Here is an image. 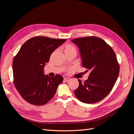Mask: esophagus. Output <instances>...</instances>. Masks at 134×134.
Segmentation results:
<instances>
[{
	"label": "esophagus",
	"instance_id": "obj_1",
	"mask_svg": "<svg viewBox=\"0 0 134 134\" xmlns=\"http://www.w3.org/2000/svg\"><path fill=\"white\" fill-rule=\"evenodd\" d=\"M64 80L66 81H69L70 80H71V78H65V79H64Z\"/></svg>",
	"mask_w": 134,
	"mask_h": 134
}]
</instances>
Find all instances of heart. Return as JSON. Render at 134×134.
Wrapping results in <instances>:
<instances>
[{"instance_id":"b5f03b06","label":"heart","mask_w":134,"mask_h":134,"mask_svg":"<svg viewBox=\"0 0 134 134\" xmlns=\"http://www.w3.org/2000/svg\"><path fill=\"white\" fill-rule=\"evenodd\" d=\"M75 49V48L73 45L70 44H68L66 46L65 50H71V49Z\"/></svg>"}]
</instances>
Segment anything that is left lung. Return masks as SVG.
<instances>
[{
    "instance_id": "obj_1",
    "label": "left lung",
    "mask_w": 134,
    "mask_h": 134,
    "mask_svg": "<svg viewBox=\"0 0 134 134\" xmlns=\"http://www.w3.org/2000/svg\"><path fill=\"white\" fill-rule=\"evenodd\" d=\"M72 41L79 48L82 66L91 71L87 80H78L79 85L74 94L82 103H97L109 94L117 79L119 65L116 54L99 37L87 36Z\"/></svg>"
}]
</instances>
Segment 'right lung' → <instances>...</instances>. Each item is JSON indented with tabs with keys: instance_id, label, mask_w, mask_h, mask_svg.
<instances>
[{
	"instance_id": "right-lung-1",
	"label": "right lung",
	"mask_w": 134,
	"mask_h": 134,
	"mask_svg": "<svg viewBox=\"0 0 134 134\" xmlns=\"http://www.w3.org/2000/svg\"><path fill=\"white\" fill-rule=\"evenodd\" d=\"M66 39L37 36L26 41L12 62L13 83L23 99L31 104L41 106L55 95L63 77L44 74V67L55 49Z\"/></svg>"
}]
</instances>
